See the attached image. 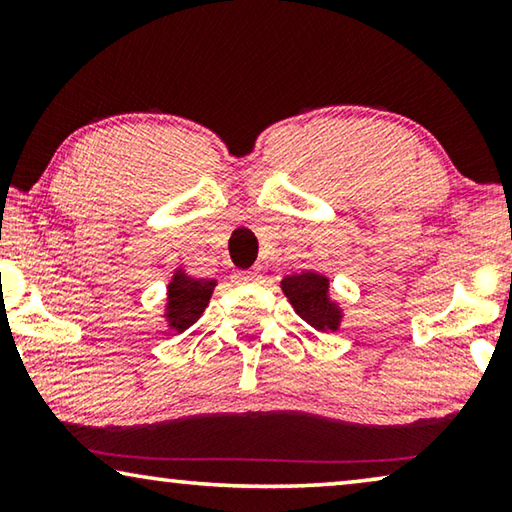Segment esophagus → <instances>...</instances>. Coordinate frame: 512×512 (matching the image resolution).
<instances>
[{
    "label": "esophagus",
    "mask_w": 512,
    "mask_h": 512,
    "mask_svg": "<svg viewBox=\"0 0 512 512\" xmlns=\"http://www.w3.org/2000/svg\"><path fill=\"white\" fill-rule=\"evenodd\" d=\"M235 277H237L239 284H257V282H262V273L255 271V268H253V271H239Z\"/></svg>",
    "instance_id": "obj_1"
}]
</instances>
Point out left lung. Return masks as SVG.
<instances>
[{"label":"left lung","mask_w":512,"mask_h":512,"mask_svg":"<svg viewBox=\"0 0 512 512\" xmlns=\"http://www.w3.org/2000/svg\"><path fill=\"white\" fill-rule=\"evenodd\" d=\"M282 291L289 298L293 309L298 311L300 318H305L307 323L318 329V332H327L339 329L341 311L329 300V280L318 273H300L289 275L282 280Z\"/></svg>","instance_id":"left-lung-1"}]
</instances>
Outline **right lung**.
I'll return each mask as SVG.
<instances>
[{
  "mask_svg": "<svg viewBox=\"0 0 512 512\" xmlns=\"http://www.w3.org/2000/svg\"><path fill=\"white\" fill-rule=\"evenodd\" d=\"M214 287V280H196V277H189L185 273L173 275L167 293L169 327L176 329V332H185L187 327H192L201 318L207 302H210Z\"/></svg>",
  "mask_w": 512,
  "mask_h": 512,
  "instance_id": "obj_1",
  "label": "right lung"
}]
</instances>
